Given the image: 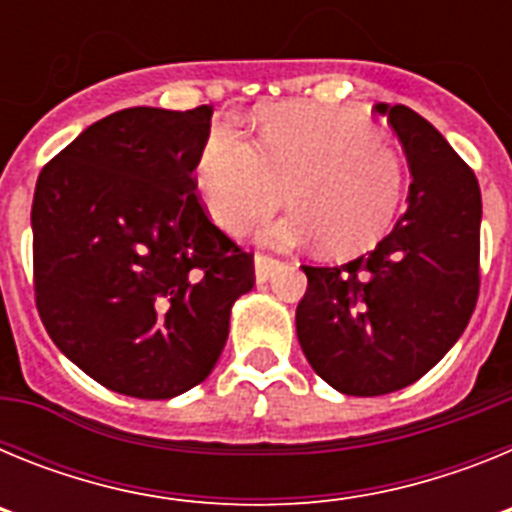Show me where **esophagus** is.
<instances>
[{
	"label": "esophagus",
	"mask_w": 512,
	"mask_h": 512,
	"mask_svg": "<svg viewBox=\"0 0 512 512\" xmlns=\"http://www.w3.org/2000/svg\"><path fill=\"white\" fill-rule=\"evenodd\" d=\"M279 266L277 259H271V256H256L253 259V277H256V282L264 284L269 282L271 274H274V269Z\"/></svg>",
	"instance_id": "obj_1"
}]
</instances>
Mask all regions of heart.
Listing matches in <instances>:
<instances>
[{
	"mask_svg": "<svg viewBox=\"0 0 512 512\" xmlns=\"http://www.w3.org/2000/svg\"><path fill=\"white\" fill-rule=\"evenodd\" d=\"M197 189L217 225L238 230L284 200L295 210L259 235L271 246L323 241L354 256L387 233L402 200L400 158L361 112L279 104L261 120L259 146L215 128L197 158Z\"/></svg>",
	"mask_w": 512,
	"mask_h": 512,
	"instance_id": "heart-1",
	"label": "heart"
}]
</instances>
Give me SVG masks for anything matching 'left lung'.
I'll return each instance as SVG.
<instances>
[{"label": "left lung", "mask_w": 512, "mask_h": 512, "mask_svg": "<svg viewBox=\"0 0 512 512\" xmlns=\"http://www.w3.org/2000/svg\"><path fill=\"white\" fill-rule=\"evenodd\" d=\"M410 164L408 212L366 256L302 266L297 338L320 379L354 397L418 382L449 354L479 295L482 194L474 171L405 104H377Z\"/></svg>", "instance_id": "1"}]
</instances>
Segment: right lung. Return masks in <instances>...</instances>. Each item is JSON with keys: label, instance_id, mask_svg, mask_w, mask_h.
<instances>
[{"label": "right lung", "instance_id": "1", "mask_svg": "<svg viewBox=\"0 0 512 512\" xmlns=\"http://www.w3.org/2000/svg\"><path fill=\"white\" fill-rule=\"evenodd\" d=\"M212 107H130L89 125L33 197L35 302L48 336L112 392L171 400L223 354L253 261L210 223L194 169Z\"/></svg>", "mask_w": 512, "mask_h": 512}]
</instances>
